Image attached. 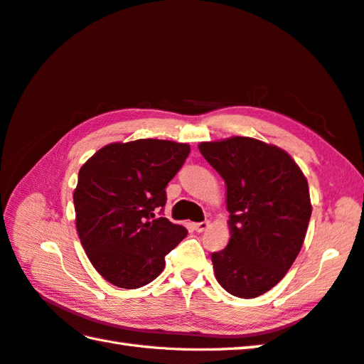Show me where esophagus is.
Segmentation results:
<instances>
[{
  "mask_svg": "<svg viewBox=\"0 0 364 364\" xmlns=\"http://www.w3.org/2000/svg\"><path fill=\"white\" fill-rule=\"evenodd\" d=\"M210 227V223L208 220H203V223H198V224H194V230H196L198 233H202V232H205V230Z\"/></svg>",
  "mask_w": 364,
  "mask_h": 364,
  "instance_id": "34e87169",
  "label": "esophagus"
}]
</instances>
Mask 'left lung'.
<instances>
[{
	"instance_id": "obj_1",
	"label": "left lung",
	"mask_w": 364,
	"mask_h": 364,
	"mask_svg": "<svg viewBox=\"0 0 364 364\" xmlns=\"http://www.w3.org/2000/svg\"><path fill=\"white\" fill-rule=\"evenodd\" d=\"M199 151L225 182L230 241L211 255L218 282L256 298L286 277L312 215L309 183L289 153L253 137L200 141Z\"/></svg>"
}]
</instances>
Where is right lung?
I'll return each mask as SVG.
<instances>
[{"label":"right lung","instance_id":"right-lung-1","mask_svg":"<svg viewBox=\"0 0 364 364\" xmlns=\"http://www.w3.org/2000/svg\"><path fill=\"white\" fill-rule=\"evenodd\" d=\"M188 144L114 141L87 159L74 190L75 227L94 269L111 284L139 289L156 279L187 228L154 211L185 159Z\"/></svg>","mask_w":364,"mask_h":364}]
</instances>
